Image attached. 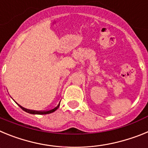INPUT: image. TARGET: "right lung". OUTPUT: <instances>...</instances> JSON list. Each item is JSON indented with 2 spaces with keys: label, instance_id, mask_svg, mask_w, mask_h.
I'll return each mask as SVG.
<instances>
[{
  "label": "right lung",
  "instance_id": "obj_1",
  "mask_svg": "<svg viewBox=\"0 0 148 148\" xmlns=\"http://www.w3.org/2000/svg\"><path fill=\"white\" fill-rule=\"evenodd\" d=\"M19 105V104H18ZM21 107V108L23 110H24L25 112H27V113H30V114H38V115H45V114H49V113H53V112H55V111L56 110L58 109V108H59L60 106V102L58 103V104L57 106H56V108H54L52 110H47V111H36V110H28V109H26V108H23L22 106L19 105Z\"/></svg>",
  "mask_w": 148,
  "mask_h": 148
}]
</instances>
